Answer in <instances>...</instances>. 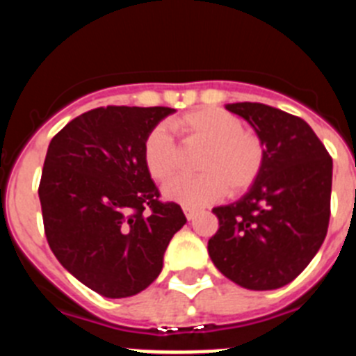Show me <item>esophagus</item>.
<instances>
[{
  "label": "esophagus",
  "mask_w": 356,
  "mask_h": 356,
  "mask_svg": "<svg viewBox=\"0 0 356 356\" xmlns=\"http://www.w3.org/2000/svg\"><path fill=\"white\" fill-rule=\"evenodd\" d=\"M184 212H185V217H187L188 221H191V219H194V216H196L197 210L194 209V207H184Z\"/></svg>",
  "instance_id": "34e87169"
}]
</instances>
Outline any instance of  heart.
Wrapping results in <instances>:
<instances>
[{"label":"heart","instance_id":"heart-1","mask_svg":"<svg viewBox=\"0 0 356 356\" xmlns=\"http://www.w3.org/2000/svg\"><path fill=\"white\" fill-rule=\"evenodd\" d=\"M188 146H203L197 169L163 187V197L184 207H203L226 193H244L257 181L266 162V144L228 110L209 106L169 121ZM143 160L155 181H168L180 168V151L163 124L146 135Z\"/></svg>","mask_w":356,"mask_h":356}]
</instances>
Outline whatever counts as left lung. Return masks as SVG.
<instances>
[{
  "label": "left lung",
  "mask_w": 356,
  "mask_h": 356,
  "mask_svg": "<svg viewBox=\"0 0 356 356\" xmlns=\"http://www.w3.org/2000/svg\"><path fill=\"white\" fill-rule=\"evenodd\" d=\"M266 144L260 176L241 200L212 210L213 266L250 291L291 284L316 257L330 222L332 156L301 118L262 103H229Z\"/></svg>",
  "instance_id": "left-lung-1"
}]
</instances>
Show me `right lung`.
<instances>
[{"label": "right lung", "instance_id": "add662e5", "mask_svg": "<svg viewBox=\"0 0 356 356\" xmlns=\"http://www.w3.org/2000/svg\"><path fill=\"white\" fill-rule=\"evenodd\" d=\"M168 106H99L49 143L39 200L56 260L105 298H130L160 275L172 235L187 222L162 203L143 160L146 135Z\"/></svg>", "mask_w": 356, "mask_h": 356}]
</instances>
